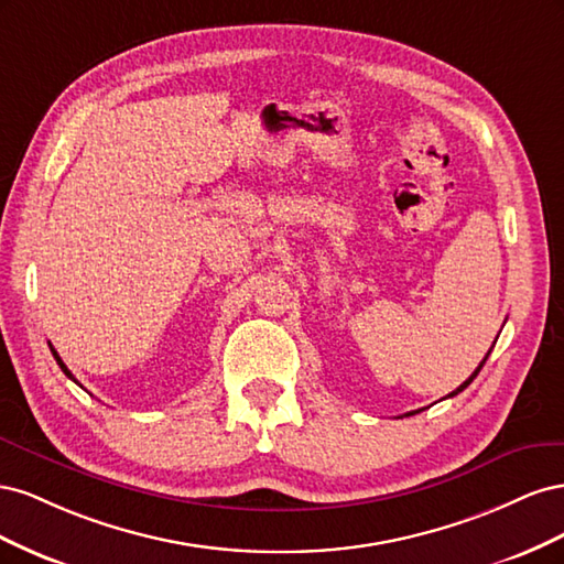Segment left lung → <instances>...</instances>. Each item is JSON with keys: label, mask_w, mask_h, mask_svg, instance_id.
Wrapping results in <instances>:
<instances>
[{"label": "left lung", "mask_w": 564, "mask_h": 564, "mask_svg": "<svg viewBox=\"0 0 564 564\" xmlns=\"http://www.w3.org/2000/svg\"><path fill=\"white\" fill-rule=\"evenodd\" d=\"M489 352H491V350H489ZM489 352H487V355H485V360H482V362H480V367H477V369H475V371H473V373H470V377H468V379H466V381H464V383H460V386H458V388H456V390H454V392H449V395H447V398H454V395H458V392H460V390H466V388H468V386H470V383H473V379H475V377H477V373H480V369H482V367H485V362H487V357H489ZM406 416H412V414H406Z\"/></svg>", "instance_id": "8db88e82"}]
</instances>
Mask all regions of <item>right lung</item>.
Segmentation results:
<instances>
[{"instance_id": "obj_1", "label": "right lung", "mask_w": 564, "mask_h": 564, "mask_svg": "<svg viewBox=\"0 0 564 564\" xmlns=\"http://www.w3.org/2000/svg\"><path fill=\"white\" fill-rule=\"evenodd\" d=\"M51 352H54V357H56V362H58V367L63 369V373H65V377H67V379H73V381H75V377H73V371H70V369H67V367L63 365V360H61V357H58V352L54 350V346H51ZM75 383H77V381H75Z\"/></svg>"}]
</instances>
